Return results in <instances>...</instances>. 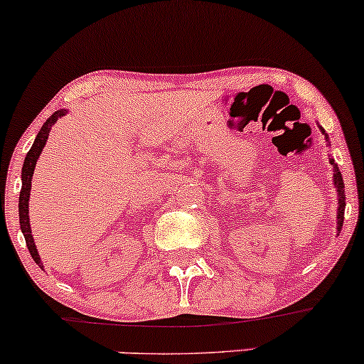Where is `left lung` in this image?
Segmentation results:
<instances>
[{
	"mask_svg": "<svg viewBox=\"0 0 364 364\" xmlns=\"http://www.w3.org/2000/svg\"><path fill=\"white\" fill-rule=\"evenodd\" d=\"M321 133L325 135V140H327V144L330 145L328 141V135L325 133V129L320 127ZM330 164H332V173H333V186H336L337 190V236H339L341 229H342V223H344V210H346V193H344V179H342V174H341V169L337 168L336 161H333L332 157H330Z\"/></svg>",
	"mask_w": 364,
	"mask_h": 364,
	"instance_id": "1",
	"label": "left lung"
}]
</instances>
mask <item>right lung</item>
<instances>
[{
	"mask_svg": "<svg viewBox=\"0 0 364 364\" xmlns=\"http://www.w3.org/2000/svg\"><path fill=\"white\" fill-rule=\"evenodd\" d=\"M65 114H68V109H60L56 112H53L46 123L43 124V128L39 129L37 133L34 144H32L31 150L28 154L25 156L23 161V168H22V190H20V198H18V215H20V229H22L23 237H25V243H27L28 252H31L32 258L41 269L44 270L43 262H41L39 252H37L36 243H34V236H32V229H31V219H28V198H31V188H32V176H34V169L37 164V159L41 157V152L46 147V141H48L49 132L54 127L58 119L63 118Z\"/></svg>",
	"mask_w": 364,
	"mask_h": 364,
	"instance_id": "obj_1",
	"label": "right lung"
}]
</instances>
